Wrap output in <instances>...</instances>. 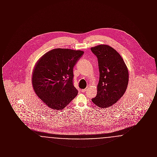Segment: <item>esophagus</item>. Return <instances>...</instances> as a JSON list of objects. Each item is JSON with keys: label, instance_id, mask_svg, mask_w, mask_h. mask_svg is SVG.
<instances>
[{"label": "esophagus", "instance_id": "1", "mask_svg": "<svg viewBox=\"0 0 157 157\" xmlns=\"http://www.w3.org/2000/svg\"><path fill=\"white\" fill-rule=\"evenodd\" d=\"M88 87H86V88H85V89H83V90H81V91H82V92H86V90L88 89Z\"/></svg>", "mask_w": 157, "mask_h": 157}]
</instances>
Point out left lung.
<instances>
[{
	"mask_svg": "<svg viewBox=\"0 0 157 157\" xmlns=\"http://www.w3.org/2000/svg\"><path fill=\"white\" fill-rule=\"evenodd\" d=\"M90 50L97 57L99 71L97 95L92 101L100 108H108L115 104L125 92L128 71L121 55L112 47L98 45Z\"/></svg>",
	"mask_w": 157,
	"mask_h": 157,
	"instance_id": "8db88e82",
	"label": "left lung"
}]
</instances>
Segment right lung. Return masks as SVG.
Returning a JSON list of instances; mask_svg holds the SVG:
<instances>
[{"mask_svg": "<svg viewBox=\"0 0 157 157\" xmlns=\"http://www.w3.org/2000/svg\"><path fill=\"white\" fill-rule=\"evenodd\" d=\"M82 51L55 49L43 55L35 65L32 85L37 97L52 109H63L78 94L74 83V67Z\"/></svg>", "mask_w": 157, "mask_h": 157, "instance_id": "obj_1", "label": "right lung"}]
</instances>
